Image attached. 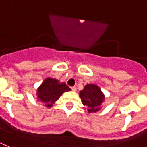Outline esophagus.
<instances>
[{"label":"esophagus","instance_id":"34e87169","mask_svg":"<svg viewBox=\"0 0 147 147\" xmlns=\"http://www.w3.org/2000/svg\"><path fill=\"white\" fill-rule=\"evenodd\" d=\"M70 88L72 89L73 92H76V91H77V88H76V87H71Z\"/></svg>","mask_w":147,"mask_h":147}]
</instances>
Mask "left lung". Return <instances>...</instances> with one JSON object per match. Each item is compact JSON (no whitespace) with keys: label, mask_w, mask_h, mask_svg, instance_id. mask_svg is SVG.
I'll return each mask as SVG.
<instances>
[{"label":"left lung","mask_w":147,"mask_h":147,"mask_svg":"<svg viewBox=\"0 0 147 147\" xmlns=\"http://www.w3.org/2000/svg\"><path fill=\"white\" fill-rule=\"evenodd\" d=\"M80 97L84 106H86L88 113H96L101 109L105 96L100 88L96 84H86L80 92Z\"/></svg>","instance_id":"8db88e82"}]
</instances>
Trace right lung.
<instances>
[{
	"label": "right lung",
	"mask_w": 147,
	"mask_h": 147,
	"mask_svg": "<svg viewBox=\"0 0 147 147\" xmlns=\"http://www.w3.org/2000/svg\"><path fill=\"white\" fill-rule=\"evenodd\" d=\"M68 91H70V88L64 82L59 83L55 78H48L37 88V99L49 108L59 98L63 92Z\"/></svg>",
	"instance_id": "obj_1"
}]
</instances>
